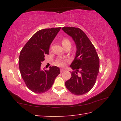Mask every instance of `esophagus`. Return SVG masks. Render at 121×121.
I'll list each match as a JSON object with an SVG mask.
<instances>
[{
  "label": "esophagus",
  "mask_w": 121,
  "mask_h": 121,
  "mask_svg": "<svg viewBox=\"0 0 121 121\" xmlns=\"http://www.w3.org/2000/svg\"><path fill=\"white\" fill-rule=\"evenodd\" d=\"M60 73H63L65 71V69H60Z\"/></svg>",
  "instance_id": "34e87169"
}]
</instances>
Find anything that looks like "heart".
<instances>
[{
  "instance_id": "heart-1",
  "label": "heart",
  "mask_w": 121,
  "mask_h": 121,
  "mask_svg": "<svg viewBox=\"0 0 121 121\" xmlns=\"http://www.w3.org/2000/svg\"><path fill=\"white\" fill-rule=\"evenodd\" d=\"M61 44L63 47H65L68 45H71V43L69 40L67 38H64L62 39ZM68 60H65V58L63 57L58 58L55 62V64L58 67H64L67 64V62Z\"/></svg>"
}]
</instances>
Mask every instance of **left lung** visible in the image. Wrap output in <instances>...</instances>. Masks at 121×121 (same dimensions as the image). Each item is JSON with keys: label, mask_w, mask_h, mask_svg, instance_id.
I'll use <instances>...</instances> for the list:
<instances>
[{"label": "left lung", "mask_w": 121, "mask_h": 121, "mask_svg": "<svg viewBox=\"0 0 121 121\" xmlns=\"http://www.w3.org/2000/svg\"><path fill=\"white\" fill-rule=\"evenodd\" d=\"M61 29L72 38L77 48L70 65L74 71L65 85L73 94L81 95L88 92L95 83L99 71V58L92 43L81 29L69 27Z\"/></svg>", "instance_id": "1"}]
</instances>
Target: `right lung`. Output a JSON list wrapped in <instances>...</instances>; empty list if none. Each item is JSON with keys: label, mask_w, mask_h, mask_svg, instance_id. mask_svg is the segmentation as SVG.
Returning <instances> with one entry per match:
<instances>
[{"label": "right lung", "mask_w": 121, "mask_h": 121, "mask_svg": "<svg viewBox=\"0 0 121 121\" xmlns=\"http://www.w3.org/2000/svg\"><path fill=\"white\" fill-rule=\"evenodd\" d=\"M61 28L44 29L33 35L20 52L19 63L21 74L28 88L36 93H43L52 87L60 74V68L50 67L41 69L45 54H49L50 44Z\"/></svg>", "instance_id": "right-lung-1"}]
</instances>
